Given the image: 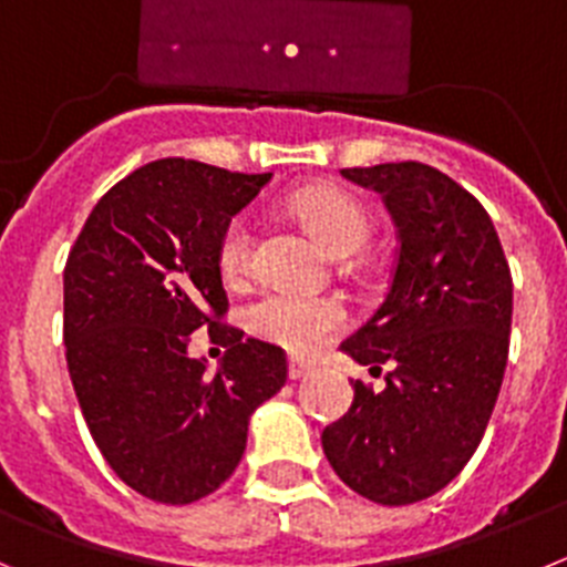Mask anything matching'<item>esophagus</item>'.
<instances>
[{
    "label": "esophagus",
    "instance_id": "esophagus-1",
    "mask_svg": "<svg viewBox=\"0 0 567 567\" xmlns=\"http://www.w3.org/2000/svg\"><path fill=\"white\" fill-rule=\"evenodd\" d=\"M310 372H313V364H308V361H299V359L288 361V379L290 381L305 379V375H310Z\"/></svg>",
    "mask_w": 567,
    "mask_h": 567
}]
</instances>
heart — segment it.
Segmentation results:
<instances>
[{"label": "heart", "mask_w": 567, "mask_h": 567, "mask_svg": "<svg viewBox=\"0 0 567 567\" xmlns=\"http://www.w3.org/2000/svg\"><path fill=\"white\" fill-rule=\"evenodd\" d=\"M293 208L299 220L333 257L361 251L370 239V217L364 206L341 188H305L293 197ZM248 262H251V220L239 214L223 228L217 243V265L226 279H239L248 271ZM246 324L262 341L285 347L288 353L310 355L344 328L347 313L341 302L330 296L268 288L246 308Z\"/></svg>", "instance_id": "1"}]
</instances>
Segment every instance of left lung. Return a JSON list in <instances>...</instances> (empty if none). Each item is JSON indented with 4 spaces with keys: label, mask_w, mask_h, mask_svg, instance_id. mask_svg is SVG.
<instances>
[{
    "label": "left lung",
    "mask_w": 567,
    "mask_h": 567,
    "mask_svg": "<svg viewBox=\"0 0 567 567\" xmlns=\"http://www.w3.org/2000/svg\"><path fill=\"white\" fill-rule=\"evenodd\" d=\"M341 177L379 192L398 228L384 302L341 350L392 372L381 392L355 381L321 449L361 497L410 506L455 481L481 446L508 361L512 271L486 208L443 172L404 161Z\"/></svg>",
    "instance_id": "8db88e82"
}]
</instances>
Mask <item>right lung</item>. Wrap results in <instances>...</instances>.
<instances>
[{
	"label": "right lung",
	"instance_id": "1",
	"mask_svg": "<svg viewBox=\"0 0 567 567\" xmlns=\"http://www.w3.org/2000/svg\"><path fill=\"white\" fill-rule=\"evenodd\" d=\"M271 175L163 157L106 192L64 265V344L75 398L112 472L186 506L217 492L246 452L254 410L288 381L277 344L220 324L217 243ZM209 324L221 370L187 355Z\"/></svg>",
	"mask_w": 567,
	"mask_h": 567
}]
</instances>
